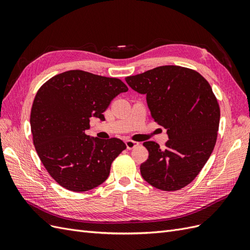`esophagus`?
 Wrapping results in <instances>:
<instances>
[{
  "mask_svg": "<svg viewBox=\"0 0 250 250\" xmlns=\"http://www.w3.org/2000/svg\"><path fill=\"white\" fill-rule=\"evenodd\" d=\"M138 142H135V141H133V140H126L125 141V146H126V148L127 149H133V148H135L137 146H138Z\"/></svg>",
  "mask_w": 250,
  "mask_h": 250,
  "instance_id": "1",
  "label": "esophagus"
}]
</instances>
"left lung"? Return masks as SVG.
<instances>
[{"mask_svg":"<svg viewBox=\"0 0 250 250\" xmlns=\"http://www.w3.org/2000/svg\"><path fill=\"white\" fill-rule=\"evenodd\" d=\"M133 90L146 95L151 117L167 130L165 148L143 143L148 159L142 178L163 191L184 188L210 158L219 128L220 108L212 88L197 71L164 65L125 78Z\"/></svg>","mask_w":250,"mask_h":250,"instance_id":"obj_1","label":"left lung"}]
</instances>
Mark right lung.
<instances>
[{"label":"right lung","mask_w":250,"mask_h":250,"mask_svg":"<svg viewBox=\"0 0 250 250\" xmlns=\"http://www.w3.org/2000/svg\"><path fill=\"white\" fill-rule=\"evenodd\" d=\"M127 87L116 78L68 70L51 78L36 93L31 110V132L38 157L60 186L84 192L108 179L111 164L126 148L117 138L85 134L91 117L104 112Z\"/></svg>","instance_id":"add662e5"}]
</instances>
